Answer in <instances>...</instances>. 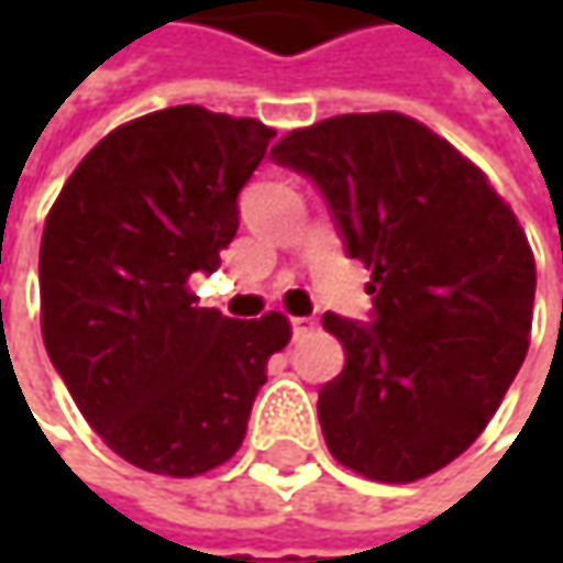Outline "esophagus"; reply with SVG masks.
I'll return each instance as SVG.
<instances>
[{"instance_id": "1", "label": "esophagus", "mask_w": 563, "mask_h": 563, "mask_svg": "<svg viewBox=\"0 0 563 563\" xmlns=\"http://www.w3.org/2000/svg\"><path fill=\"white\" fill-rule=\"evenodd\" d=\"M310 329H313V319H310V316H291L294 335H303V332H310Z\"/></svg>"}]
</instances>
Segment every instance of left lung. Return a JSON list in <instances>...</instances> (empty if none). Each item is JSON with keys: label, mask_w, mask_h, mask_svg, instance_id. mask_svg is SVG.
Here are the masks:
<instances>
[{"label": "left lung", "mask_w": 563, "mask_h": 563, "mask_svg": "<svg viewBox=\"0 0 563 563\" xmlns=\"http://www.w3.org/2000/svg\"><path fill=\"white\" fill-rule=\"evenodd\" d=\"M272 159L307 175L351 260L373 269V322L325 313L344 369L319 388L335 461L413 483L479 439L530 347L536 263L488 178L400 112L291 131Z\"/></svg>", "instance_id": "obj_1"}]
</instances>
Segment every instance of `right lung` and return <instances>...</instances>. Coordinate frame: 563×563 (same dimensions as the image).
<instances>
[{
    "mask_svg": "<svg viewBox=\"0 0 563 563\" xmlns=\"http://www.w3.org/2000/svg\"><path fill=\"white\" fill-rule=\"evenodd\" d=\"M275 131L172 106L106 134L65 181L40 244V316L77 410L128 464L200 476L247 432L282 313L228 319L190 275L219 269L238 197Z\"/></svg>",
    "mask_w": 563,
    "mask_h": 563,
    "instance_id": "right-lung-1",
    "label": "right lung"
}]
</instances>
